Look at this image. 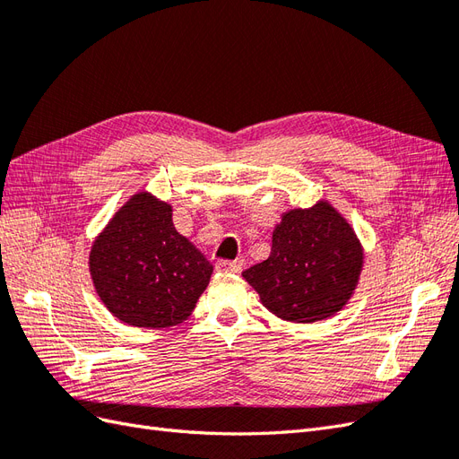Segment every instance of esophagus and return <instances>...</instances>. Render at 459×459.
Wrapping results in <instances>:
<instances>
[{
  "instance_id": "34e87169",
  "label": "esophagus",
  "mask_w": 459,
  "mask_h": 459,
  "mask_svg": "<svg viewBox=\"0 0 459 459\" xmlns=\"http://www.w3.org/2000/svg\"><path fill=\"white\" fill-rule=\"evenodd\" d=\"M216 270H218V272L238 273V272H241V266H239L238 262H233V260H218V262H216Z\"/></svg>"
}]
</instances>
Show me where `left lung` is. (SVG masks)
<instances>
[{
    "label": "left lung",
    "mask_w": 459,
    "mask_h": 459,
    "mask_svg": "<svg viewBox=\"0 0 459 459\" xmlns=\"http://www.w3.org/2000/svg\"><path fill=\"white\" fill-rule=\"evenodd\" d=\"M362 247L335 208L317 203L277 224L272 253L243 272L260 302L289 322L312 324L339 312L362 270Z\"/></svg>",
    "instance_id": "obj_1"
}]
</instances>
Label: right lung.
I'll use <instances>...</instances> for the list:
<instances>
[{"label": "right lung", "instance_id": "obj_1", "mask_svg": "<svg viewBox=\"0 0 459 459\" xmlns=\"http://www.w3.org/2000/svg\"><path fill=\"white\" fill-rule=\"evenodd\" d=\"M90 272L105 307L124 324L160 329L195 308L212 264L176 231L169 204L140 193L93 243Z\"/></svg>", "mask_w": 459, "mask_h": 459}]
</instances>
